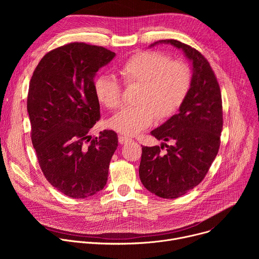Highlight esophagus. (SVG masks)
<instances>
[{
	"label": "esophagus",
	"instance_id": "1",
	"mask_svg": "<svg viewBox=\"0 0 259 259\" xmlns=\"http://www.w3.org/2000/svg\"><path fill=\"white\" fill-rule=\"evenodd\" d=\"M131 139L130 138H128V137H126V136H123V135H120L119 136V143L120 144H125V143H127L128 141H130Z\"/></svg>",
	"mask_w": 259,
	"mask_h": 259
}]
</instances>
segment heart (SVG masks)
<instances>
[{
  "instance_id": "obj_1",
  "label": "heart",
  "mask_w": 259,
  "mask_h": 259,
  "mask_svg": "<svg viewBox=\"0 0 259 259\" xmlns=\"http://www.w3.org/2000/svg\"><path fill=\"white\" fill-rule=\"evenodd\" d=\"M126 87L139 86L135 102L110 120V127L125 136H134L149 128L156 118L166 120L182 105L189 93L192 72L189 65L159 51H140L119 68ZM97 99L116 109L123 101V87L113 77L99 76L94 83Z\"/></svg>"
}]
</instances>
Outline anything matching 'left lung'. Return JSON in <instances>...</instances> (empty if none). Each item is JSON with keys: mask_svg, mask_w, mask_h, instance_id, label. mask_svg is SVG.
I'll return each instance as SVG.
<instances>
[{"mask_svg": "<svg viewBox=\"0 0 259 259\" xmlns=\"http://www.w3.org/2000/svg\"><path fill=\"white\" fill-rule=\"evenodd\" d=\"M182 49L193 62V78L179 113L151 134L172 145L142 146L139 177L144 188L164 199H176L196 188L208 173L220 146L223 99L208 60L195 48L177 40H161ZM152 44L151 46H154ZM166 153L160 154L163 145Z\"/></svg>", "mask_w": 259, "mask_h": 259, "instance_id": "obj_1", "label": "left lung"}]
</instances>
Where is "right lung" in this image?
Masks as SVG:
<instances>
[{
	"label": "right lung",
	"instance_id": "right-lung-1",
	"mask_svg": "<svg viewBox=\"0 0 259 259\" xmlns=\"http://www.w3.org/2000/svg\"><path fill=\"white\" fill-rule=\"evenodd\" d=\"M115 55L101 46L69 43L45 54L29 82L36 158L51 186L69 198L93 196L106 184L118 135L104 130L91 138L88 133L100 119L94 76Z\"/></svg>",
	"mask_w": 259,
	"mask_h": 259
}]
</instances>
